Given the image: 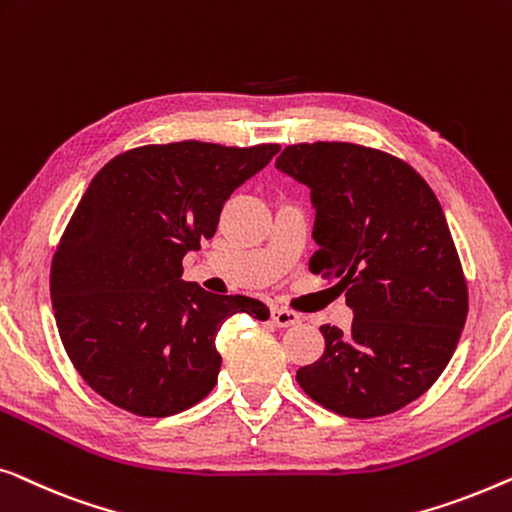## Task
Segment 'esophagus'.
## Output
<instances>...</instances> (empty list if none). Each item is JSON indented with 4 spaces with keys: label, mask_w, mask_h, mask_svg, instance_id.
<instances>
[{
    "label": "esophagus",
    "mask_w": 512,
    "mask_h": 512,
    "mask_svg": "<svg viewBox=\"0 0 512 512\" xmlns=\"http://www.w3.org/2000/svg\"><path fill=\"white\" fill-rule=\"evenodd\" d=\"M271 320H273V325L276 327H292V325H299V313H294V311H290V308H283V306H276L271 311Z\"/></svg>",
    "instance_id": "obj_1"
}]
</instances>
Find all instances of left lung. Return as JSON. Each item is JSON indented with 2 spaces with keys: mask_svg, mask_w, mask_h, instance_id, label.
<instances>
[{
  "mask_svg": "<svg viewBox=\"0 0 512 512\" xmlns=\"http://www.w3.org/2000/svg\"><path fill=\"white\" fill-rule=\"evenodd\" d=\"M276 169L311 187L318 250L308 269L336 278L355 315L348 331L320 327L325 355L297 383L359 420L408 406L448 366L469 313L436 194L410 164L357 143L287 146Z\"/></svg>",
  "mask_w": 512,
  "mask_h": 512,
  "instance_id": "1",
  "label": "left lung"
}]
</instances>
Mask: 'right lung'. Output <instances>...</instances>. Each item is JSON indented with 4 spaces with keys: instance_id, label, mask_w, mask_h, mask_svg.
<instances>
[{
    "instance_id": "right-lung-1",
    "label": "right lung",
    "mask_w": 512,
    "mask_h": 512,
    "mask_svg": "<svg viewBox=\"0 0 512 512\" xmlns=\"http://www.w3.org/2000/svg\"><path fill=\"white\" fill-rule=\"evenodd\" d=\"M278 150L141 146L92 178L55 250L50 299L64 350L99 397L141 417L181 413L218 383L222 322L269 318L262 301L187 283L183 257Z\"/></svg>"
}]
</instances>
